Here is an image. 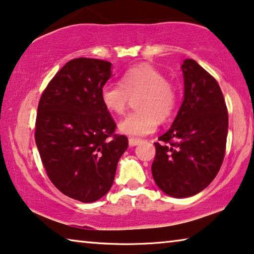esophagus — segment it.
I'll use <instances>...</instances> for the list:
<instances>
[{
  "label": "esophagus",
  "instance_id": "esophagus-1",
  "mask_svg": "<svg viewBox=\"0 0 254 254\" xmlns=\"http://www.w3.org/2000/svg\"><path fill=\"white\" fill-rule=\"evenodd\" d=\"M140 141H141V140H140V139L130 138V139H128V144H130L131 147H134V146H136V144H139Z\"/></svg>",
  "mask_w": 254,
  "mask_h": 254
}]
</instances>
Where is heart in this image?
<instances>
[{"label":"heart","instance_id":"b5f03b06","mask_svg":"<svg viewBox=\"0 0 254 254\" xmlns=\"http://www.w3.org/2000/svg\"><path fill=\"white\" fill-rule=\"evenodd\" d=\"M138 110L120 124L124 134L141 138L152 133L159 121L174 114L178 105V89L162 72L149 64H139L124 72L120 83L108 82L100 90V100L106 110L115 115L126 112L130 98Z\"/></svg>","mask_w":254,"mask_h":254}]
</instances>
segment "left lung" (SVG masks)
<instances>
[{"mask_svg":"<svg viewBox=\"0 0 254 254\" xmlns=\"http://www.w3.org/2000/svg\"><path fill=\"white\" fill-rule=\"evenodd\" d=\"M184 100L174 122L155 142L151 173L156 184L174 198L206 189L223 164L228 113L218 82L194 60L182 64Z\"/></svg>","mask_w":254,"mask_h":254,"instance_id":"1","label":"left lung"}]
</instances>
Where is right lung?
<instances>
[{"label": "right lung", "instance_id": "1", "mask_svg": "<svg viewBox=\"0 0 254 254\" xmlns=\"http://www.w3.org/2000/svg\"><path fill=\"white\" fill-rule=\"evenodd\" d=\"M111 65L98 59L67 62L40 96L35 140L40 159L58 190L81 202H94L110 191L126 135L100 100Z\"/></svg>", "mask_w": 254, "mask_h": 254}]
</instances>
